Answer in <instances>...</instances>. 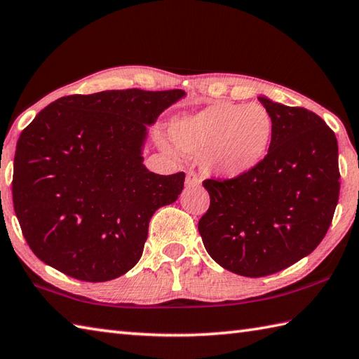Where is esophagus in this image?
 Instances as JSON below:
<instances>
[{
	"label": "esophagus",
	"instance_id": "esophagus-1",
	"mask_svg": "<svg viewBox=\"0 0 359 359\" xmlns=\"http://www.w3.org/2000/svg\"><path fill=\"white\" fill-rule=\"evenodd\" d=\"M187 185H188V187H197V185H201L199 174H197V172L193 170V168H191V170L187 171Z\"/></svg>",
	"mask_w": 359,
	"mask_h": 359
}]
</instances>
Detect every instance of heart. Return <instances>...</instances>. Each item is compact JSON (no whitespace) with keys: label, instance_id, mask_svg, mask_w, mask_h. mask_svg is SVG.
Here are the masks:
<instances>
[{"label":"heart","instance_id":"heart-1","mask_svg":"<svg viewBox=\"0 0 359 359\" xmlns=\"http://www.w3.org/2000/svg\"><path fill=\"white\" fill-rule=\"evenodd\" d=\"M182 152L201 156L208 171L236 177L261 162L273 139V118L261 104L217 102L172 121Z\"/></svg>","mask_w":359,"mask_h":359}]
</instances>
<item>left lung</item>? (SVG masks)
Instances as JSON below:
<instances>
[{
  "label": "left lung",
  "instance_id": "8db88e82",
  "mask_svg": "<svg viewBox=\"0 0 359 359\" xmlns=\"http://www.w3.org/2000/svg\"><path fill=\"white\" fill-rule=\"evenodd\" d=\"M273 118L269 152L233 179H207L199 220L208 255L236 274L262 278L301 261L327 230L339 197L337 135L306 108L259 97Z\"/></svg>",
  "mask_w": 359,
  "mask_h": 359
}]
</instances>
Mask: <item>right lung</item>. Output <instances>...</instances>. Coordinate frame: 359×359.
<instances>
[{"label": "right lung", "instance_id": "right-lung-1", "mask_svg": "<svg viewBox=\"0 0 359 359\" xmlns=\"http://www.w3.org/2000/svg\"><path fill=\"white\" fill-rule=\"evenodd\" d=\"M184 90H103L50 103L18 139L12 197L34 255L67 276L104 282L142 257L156 210L177 201L185 172L143 165L147 125Z\"/></svg>", "mask_w": 359, "mask_h": 359}]
</instances>
